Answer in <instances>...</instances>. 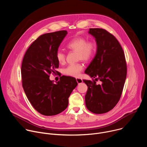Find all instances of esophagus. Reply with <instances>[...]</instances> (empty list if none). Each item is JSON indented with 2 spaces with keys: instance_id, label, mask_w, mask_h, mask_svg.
Returning <instances> with one entry per match:
<instances>
[{
  "instance_id": "obj_1",
  "label": "esophagus",
  "mask_w": 147,
  "mask_h": 147,
  "mask_svg": "<svg viewBox=\"0 0 147 147\" xmlns=\"http://www.w3.org/2000/svg\"><path fill=\"white\" fill-rule=\"evenodd\" d=\"M76 81L78 83V84H80L82 82V80L81 78H76Z\"/></svg>"
}]
</instances>
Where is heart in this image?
Listing matches in <instances>:
<instances>
[{
  "mask_svg": "<svg viewBox=\"0 0 147 147\" xmlns=\"http://www.w3.org/2000/svg\"><path fill=\"white\" fill-rule=\"evenodd\" d=\"M68 49L77 52V58L79 60L88 61L95 55L96 51V45L94 41H88L83 37H77L71 39L67 45ZM56 57L60 64H63L66 60V55L62 51L59 50L56 54ZM83 69L81 63L69 65L63 70V73L69 76L77 77Z\"/></svg>",
  "mask_w": 147,
  "mask_h": 147,
  "instance_id": "1",
  "label": "heart"
}]
</instances>
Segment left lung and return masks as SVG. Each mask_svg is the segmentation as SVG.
Wrapping results in <instances>:
<instances>
[{
    "instance_id": "obj_1",
    "label": "left lung",
    "mask_w": 147,
    "mask_h": 147,
    "mask_svg": "<svg viewBox=\"0 0 147 147\" xmlns=\"http://www.w3.org/2000/svg\"><path fill=\"white\" fill-rule=\"evenodd\" d=\"M88 34L95 38L97 48L85 71L95 80H83L88 86L86 105L91 112L102 114L118 103L126 78L127 66L123 49L113 35L102 28H90ZM98 79L101 85L96 84Z\"/></svg>"
}]
</instances>
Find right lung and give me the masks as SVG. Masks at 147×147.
Segmentation results:
<instances>
[{
    "label": "right lung",
    "instance_id": "obj_1",
    "mask_svg": "<svg viewBox=\"0 0 147 147\" xmlns=\"http://www.w3.org/2000/svg\"><path fill=\"white\" fill-rule=\"evenodd\" d=\"M67 34V31H59L40 35L28 48L23 60L24 91L34 108L45 116L65 111L69 97L77 86L76 78L71 77L63 76L55 84L49 79L51 73H57L56 54Z\"/></svg>",
    "mask_w": 147,
    "mask_h": 147
}]
</instances>
